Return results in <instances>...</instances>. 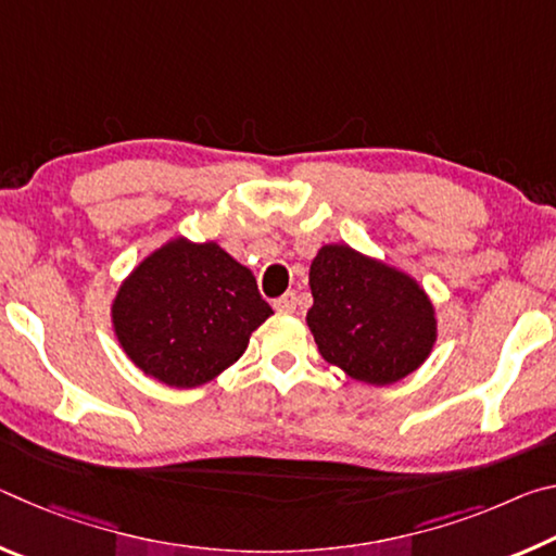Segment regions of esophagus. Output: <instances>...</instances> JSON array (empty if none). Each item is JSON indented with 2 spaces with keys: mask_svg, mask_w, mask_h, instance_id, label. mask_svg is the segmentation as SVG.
Here are the masks:
<instances>
[{
  "mask_svg": "<svg viewBox=\"0 0 556 556\" xmlns=\"http://www.w3.org/2000/svg\"><path fill=\"white\" fill-rule=\"evenodd\" d=\"M296 304H299V299H296L294 291H287V294H281L279 299H275V308L281 314H294Z\"/></svg>",
  "mask_w": 556,
  "mask_h": 556,
  "instance_id": "esophagus-1",
  "label": "esophagus"
}]
</instances>
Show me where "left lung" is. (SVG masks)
<instances>
[{"label":"left lung","instance_id":"obj_1","mask_svg":"<svg viewBox=\"0 0 556 556\" xmlns=\"http://www.w3.org/2000/svg\"><path fill=\"white\" fill-rule=\"evenodd\" d=\"M306 324L328 363L353 380L392 384L427 361L437 341L434 306L404 271L326 244L308 269Z\"/></svg>","mask_w":556,"mask_h":556}]
</instances>
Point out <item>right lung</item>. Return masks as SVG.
Returning a JSON list of instances; mask_svg holds the SVG:
<instances>
[{"instance_id": "1", "label": "right lung", "mask_w": 556, "mask_h": 556, "mask_svg": "<svg viewBox=\"0 0 556 556\" xmlns=\"http://www.w3.org/2000/svg\"><path fill=\"white\" fill-rule=\"evenodd\" d=\"M271 306L248 267L215 242L172 240L119 287L112 321L139 370L168 388H199L238 361Z\"/></svg>"}]
</instances>
